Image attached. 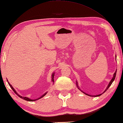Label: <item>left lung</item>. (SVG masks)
<instances>
[{
  "instance_id": "1",
  "label": "left lung",
  "mask_w": 123,
  "mask_h": 123,
  "mask_svg": "<svg viewBox=\"0 0 123 123\" xmlns=\"http://www.w3.org/2000/svg\"><path fill=\"white\" fill-rule=\"evenodd\" d=\"M116 73H117V70H116V71H115V73H114V74H113V77H112V80H111V81H110V82H109V84H108V86H107V88H106V89H105V91H104V92H103L102 93H103L104 92H105V91L107 90H108V88H109V87H110V86H111V84H112V82H113V81H114V80H115V77H116ZM76 84H77V83H76ZM77 87H78V86H77ZM78 88H79V89H79V87H78ZM83 93H84V92H83ZM85 93V94H86V95H88V96H91V95H88V94H86V93ZM102 94H99V95H96V96H95V97H98V96H100V95H102Z\"/></svg>"
}]
</instances>
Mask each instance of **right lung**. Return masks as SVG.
<instances>
[{
	"instance_id": "add662e5",
	"label": "right lung",
	"mask_w": 123,
	"mask_h": 123,
	"mask_svg": "<svg viewBox=\"0 0 123 123\" xmlns=\"http://www.w3.org/2000/svg\"><path fill=\"white\" fill-rule=\"evenodd\" d=\"M54 73H53V74H52V81H53V82H54ZM7 81H8L7 80ZM8 84H9V86H10V87L11 88V89H12L13 90V91H14V92H15V93H16V94L18 96L20 97V98H22V99H24V100H27V101H30V102H33V101H35V100H38V99H40V98H41L42 97H43V96H45L46 94H47V92H46L45 93H44V94H43V95L42 96H41L40 97H39V98H37V99H30V98H28V97H23V96H20V95H19L18 93L17 92V91L15 90V89L13 88V86H11V84L9 83V82H8Z\"/></svg>"
}]
</instances>
